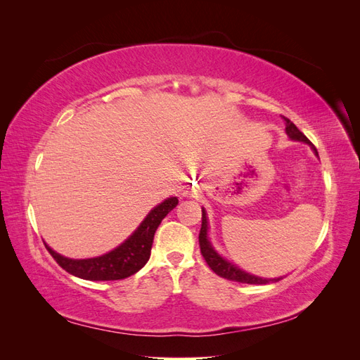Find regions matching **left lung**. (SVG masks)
I'll return each instance as SVG.
<instances>
[{"label": "left lung", "instance_id": "1", "mask_svg": "<svg viewBox=\"0 0 360 360\" xmlns=\"http://www.w3.org/2000/svg\"><path fill=\"white\" fill-rule=\"evenodd\" d=\"M285 132L287 135L294 139V141H302V143L309 144L315 155L319 156L317 148L312 146L311 141L304 136L300 130L296 127L292 122H290L288 118H285ZM207 231H209V222H207V216H205V210L202 209V224H201V230H200V248H201V254L205 259V263L209 264V267L214 271L216 275H219L221 278H225L228 281H236V282H243V284H255V285H263V284H269V282H278L281 278H275V279H266V278H259L255 275L246 274L245 270L238 269L237 266L231 264L230 261H226L225 258H222L219 254L216 252L213 249V246L209 242V237H207Z\"/></svg>", "mask_w": 360, "mask_h": 360}]
</instances>
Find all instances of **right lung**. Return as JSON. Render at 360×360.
Here are the masks:
<instances>
[{"mask_svg": "<svg viewBox=\"0 0 360 360\" xmlns=\"http://www.w3.org/2000/svg\"><path fill=\"white\" fill-rule=\"evenodd\" d=\"M179 204L176 197H171L156 205L146 219L141 222L136 231L124 240L111 252L96 258L72 259L63 257L52 250L48 245L46 249L57 261L58 266L69 271L70 275L89 281H118L136 274L143 269L150 258L151 245H153L155 233L165 217L174 207Z\"/></svg>", "mask_w": 360, "mask_h": 360, "instance_id": "1", "label": "right lung"}]
</instances>
